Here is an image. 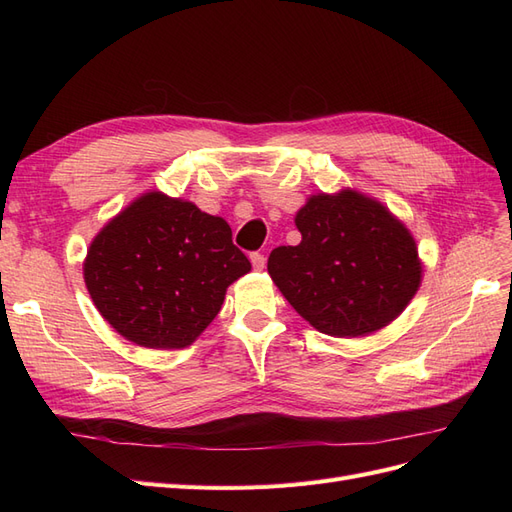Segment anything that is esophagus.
Listing matches in <instances>:
<instances>
[{
	"label": "esophagus",
	"instance_id": "34e87169",
	"mask_svg": "<svg viewBox=\"0 0 512 512\" xmlns=\"http://www.w3.org/2000/svg\"><path fill=\"white\" fill-rule=\"evenodd\" d=\"M250 260H252V267H254L256 271H262V269H265V265H267L265 254H260V252L250 254Z\"/></svg>",
	"mask_w": 512,
	"mask_h": 512
}]
</instances>
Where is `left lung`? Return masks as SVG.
I'll return each instance as SVG.
<instances>
[{
  "label": "left lung",
  "instance_id": "1",
  "mask_svg": "<svg viewBox=\"0 0 512 512\" xmlns=\"http://www.w3.org/2000/svg\"><path fill=\"white\" fill-rule=\"evenodd\" d=\"M294 224L301 243L275 247L267 269L320 333H374L404 312L421 286L414 237L374 198L356 190L309 196Z\"/></svg>",
  "mask_w": 512,
  "mask_h": 512
}]
</instances>
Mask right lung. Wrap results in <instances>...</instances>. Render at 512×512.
I'll use <instances>...</instances> for the list:
<instances>
[{
  "label": "right lung",
  "instance_id": "1",
  "mask_svg": "<svg viewBox=\"0 0 512 512\" xmlns=\"http://www.w3.org/2000/svg\"><path fill=\"white\" fill-rule=\"evenodd\" d=\"M218 215L162 192L138 196L91 241L85 286L102 318L128 342L190 346L218 316L226 288L250 273Z\"/></svg>",
  "mask_w": 512,
  "mask_h": 512
}]
</instances>
